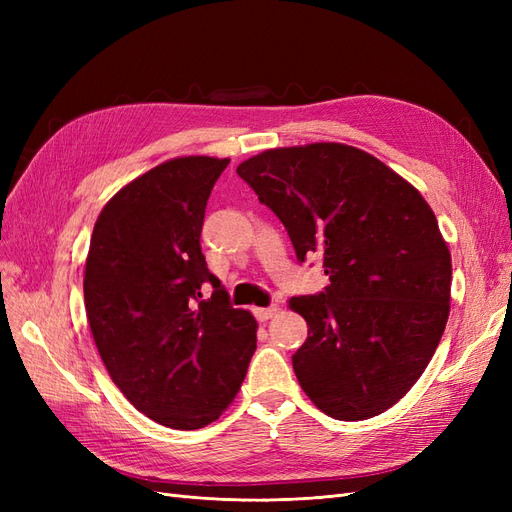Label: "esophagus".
<instances>
[{
	"label": "esophagus",
	"mask_w": 512,
	"mask_h": 512,
	"mask_svg": "<svg viewBox=\"0 0 512 512\" xmlns=\"http://www.w3.org/2000/svg\"><path fill=\"white\" fill-rule=\"evenodd\" d=\"M277 305H271V307H254V316L260 320V322H267L269 318H273L277 314Z\"/></svg>",
	"instance_id": "34e87169"
}]
</instances>
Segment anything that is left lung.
<instances>
[{
	"mask_svg": "<svg viewBox=\"0 0 512 512\" xmlns=\"http://www.w3.org/2000/svg\"><path fill=\"white\" fill-rule=\"evenodd\" d=\"M237 175L329 286L292 297L307 322L292 354L301 389L337 421L389 410L421 378L451 309V252L414 185L342 143L267 149Z\"/></svg>",
	"mask_w": 512,
	"mask_h": 512,
	"instance_id": "obj_1",
	"label": "left lung"
}]
</instances>
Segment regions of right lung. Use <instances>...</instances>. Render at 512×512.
Wrapping results in <instances>:
<instances>
[{
	"label": "right lung",
	"instance_id": "1",
	"mask_svg": "<svg viewBox=\"0 0 512 512\" xmlns=\"http://www.w3.org/2000/svg\"><path fill=\"white\" fill-rule=\"evenodd\" d=\"M228 162L188 156L147 170L104 205L89 243L85 309L104 367L138 412L170 429L220 418L256 350L254 316L230 305L200 250Z\"/></svg>",
	"mask_w": 512,
	"mask_h": 512
}]
</instances>
